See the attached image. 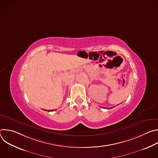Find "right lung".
<instances>
[{
	"mask_svg": "<svg viewBox=\"0 0 158 158\" xmlns=\"http://www.w3.org/2000/svg\"><path fill=\"white\" fill-rule=\"evenodd\" d=\"M48 111H53V110H48Z\"/></svg>",
	"mask_w": 158,
	"mask_h": 158,
	"instance_id": "1",
	"label": "right lung"
}]
</instances>
